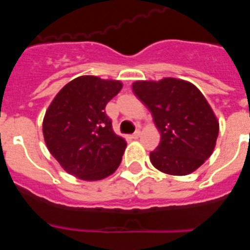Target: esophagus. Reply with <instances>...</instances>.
<instances>
[{"label":"esophagus","mask_w":250,"mask_h":250,"mask_svg":"<svg viewBox=\"0 0 250 250\" xmlns=\"http://www.w3.org/2000/svg\"><path fill=\"white\" fill-rule=\"evenodd\" d=\"M140 135H141L140 130H136V131L134 132V134H132V135H131V138L132 139H139V136H140Z\"/></svg>","instance_id":"1"}]
</instances>
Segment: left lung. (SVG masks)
I'll return each mask as SVG.
<instances>
[{"label":"left lung","mask_w":250,"mask_h":250,"mask_svg":"<svg viewBox=\"0 0 250 250\" xmlns=\"http://www.w3.org/2000/svg\"><path fill=\"white\" fill-rule=\"evenodd\" d=\"M132 91L151 111L160 144L150 161L170 175H188L213 154L219 123L204 95L188 81L165 77L136 81Z\"/></svg>","instance_id":"1"}]
</instances>
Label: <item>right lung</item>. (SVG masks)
Masks as SVG:
<instances>
[{
    "instance_id": "right-lung-1",
    "label": "right lung",
    "mask_w": 250,
    "mask_h": 250,
    "mask_svg": "<svg viewBox=\"0 0 250 250\" xmlns=\"http://www.w3.org/2000/svg\"><path fill=\"white\" fill-rule=\"evenodd\" d=\"M123 89L118 80L80 76L48 106L42 131L48 151L68 174L94 182L118 169L126 141L112 130L105 106Z\"/></svg>"
}]
</instances>
